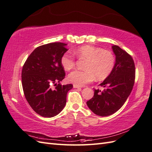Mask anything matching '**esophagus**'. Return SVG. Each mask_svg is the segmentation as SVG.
I'll return each instance as SVG.
<instances>
[{
    "mask_svg": "<svg viewBox=\"0 0 152 152\" xmlns=\"http://www.w3.org/2000/svg\"><path fill=\"white\" fill-rule=\"evenodd\" d=\"M73 87L75 88V89H80L81 88L80 86H77V85H75V84L73 85Z\"/></svg>",
    "mask_w": 152,
    "mask_h": 152,
    "instance_id": "obj_1",
    "label": "esophagus"
}]
</instances>
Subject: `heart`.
<instances>
[{
	"mask_svg": "<svg viewBox=\"0 0 152 152\" xmlns=\"http://www.w3.org/2000/svg\"><path fill=\"white\" fill-rule=\"evenodd\" d=\"M75 54L80 59H87L85 65L86 70H75L70 73V82L82 86L90 83L96 77L98 80L105 78L112 71L115 65V57L112 52L102 48L85 45L77 48ZM61 64L65 70H70L75 65V59L69 53H65L61 58Z\"/></svg>",
	"mask_w": 152,
	"mask_h": 152,
	"instance_id": "1",
	"label": "heart"
}]
</instances>
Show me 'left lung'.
Wrapping results in <instances>:
<instances>
[{
	"label": "left lung",
	"instance_id": "left-lung-1",
	"mask_svg": "<svg viewBox=\"0 0 152 152\" xmlns=\"http://www.w3.org/2000/svg\"><path fill=\"white\" fill-rule=\"evenodd\" d=\"M115 55L114 67L99 86L103 91L94 89V96L87 105L95 115L107 116L121 109L131 93L135 77L132 57L118 46L113 45Z\"/></svg>",
	"mask_w": 152,
	"mask_h": 152
}]
</instances>
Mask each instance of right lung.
<instances>
[{
  "mask_svg": "<svg viewBox=\"0 0 152 152\" xmlns=\"http://www.w3.org/2000/svg\"><path fill=\"white\" fill-rule=\"evenodd\" d=\"M63 43L39 46L31 53L22 69V85L28 104L37 114L50 118L65 106L66 94L72 84L61 86L65 72L61 64L68 50ZM55 86V87L53 86Z\"/></svg>",
  "mask_w": 152,
  "mask_h": 152,
  "instance_id": "add662e5",
  "label": "right lung"
}]
</instances>
